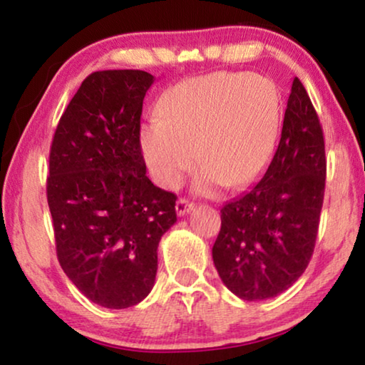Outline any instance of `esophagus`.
<instances>
[{"label": "esophagus", "instance_id": "1", "mask_svg": "<svg viewBox=\"0 0 365 365\" xmlns=\"http://www.w3.org/2000/svg\"><path fill=\"white\" fill-rule=\"evenodd\" d=\"M192 210H193V203H190L188 200L180 198V200L177 201V205H175V211H177L178 216H185V214L190 212Z\"/></svg>", "mask_w": 365, "mask_h": 365}]
</instances>
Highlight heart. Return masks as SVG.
I'll list each match as a JSON object with an SVG mask.
<instances>
[{
	"label": "heart",
	"mask_w": 365,
	"mask_h": 365,
	"mask_svg": "<svg viewBox=\"0 0 365 365\" xmlns=\"http://www.w3.org/2000/svg\"><path fill=\"white\" fill-rule=\"evenodd\" d=\"M159 117L143 125L141 153L153 180L175 188L200 159V192L240 190L258 180L273 158L281 96L273 81L248 73H212L173 86Z\"/></svg>",
	"instance_id": "heart-1"
}]
</instances>
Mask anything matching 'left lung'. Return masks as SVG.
I'll list each match as a JSON object with an SVG mask.
<instances>
[{
  "instance_id": "1",
  "label": "left lung",
  "mask_w": 365,
  "mask_h": 365,
  "mask_svg": "<svg viewBox=\"0 0 365 365\" xmlns=\"http://www.w3.org/2000/svg\"><path fill=\"white\" fill-rule=\"evenodd\" d=\"M325 177L320 120L307 91L294 78L281 140L268 169L221 210L212 262L237 297H276L302 276L314 253Z\"/></svg>"
}]
</instances>
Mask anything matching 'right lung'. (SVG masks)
<instances>
[{"instance_id": "obj_1", "label": "right lung", "mask_w": 365, "mask_h": 365, "mask_svg": "<svg viewBox=\"0 0 365 365\" xmlns=\"http://www.w3.org/2000/svg\"><path fill=\"white\" fill-rule=\"evenodd\" d=\"M153 83L140 69L89 74L50 149L58 262L106 309H128L151 292L160 237L177 222V196L149 180L141 153L143 101Z\"/></svg>"}]
</instances>
